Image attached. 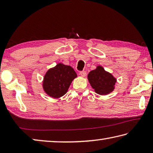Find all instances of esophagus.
Masks as SVG:
<instances>
[{
    "mask_svg": "<svg viewBox=\"0 0 153 153\" xmlns=\"http://www.w3.org/2000/svg\"><path fill=\"white\" fill-rule=\"evenodd\" d=\"M79 74L80 76H82V77H85L86 76V72L85 71H80L79 72Z\"/></svg>",
    "mask_w": 153,
    "mask_h": 153,
    "instance_id": "esophagus-1",
    "label": "esophagus"
}]
</instances>
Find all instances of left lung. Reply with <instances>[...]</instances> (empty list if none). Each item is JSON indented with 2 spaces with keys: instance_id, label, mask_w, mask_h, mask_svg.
Returning <instances> with one entry per match:
<instances>
[{
  "instance_id": "8db88e82",
  "label": "left lung",
  "mask_w": 153,
  "mask_h": 153,
  "mask_svg": "<svg viewBox=\"0 0 153 153\" xmlns=\"http://www.w3.org/2000/svg\"><path fill=\"white\" fill-rule=\"evenodd\" d=\"M88 79L95 92L100 95H107L113 91L117 79L113 75L106 71L101 66L90 72Z\"/></svg>"
}]
</instances>
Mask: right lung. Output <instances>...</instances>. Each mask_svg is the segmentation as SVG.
<instances>
[{
  "label": "right lung",
  "instance_id": "obj_1",
  "mask_svg": "<svg viewBox=\"0 0 153 153\" xmlns=\"http://www.w3.org/2000/svg\"><path fill=\"white\" fill-rule=\"evenodd\" d=\"M77 74L71 66L58 63L49 69L44 77L42 86L46 94L54 98L63 97Z\"/></svg>",
  "mask_w": 153,
  "mask_h": 153
}]
</instances>
